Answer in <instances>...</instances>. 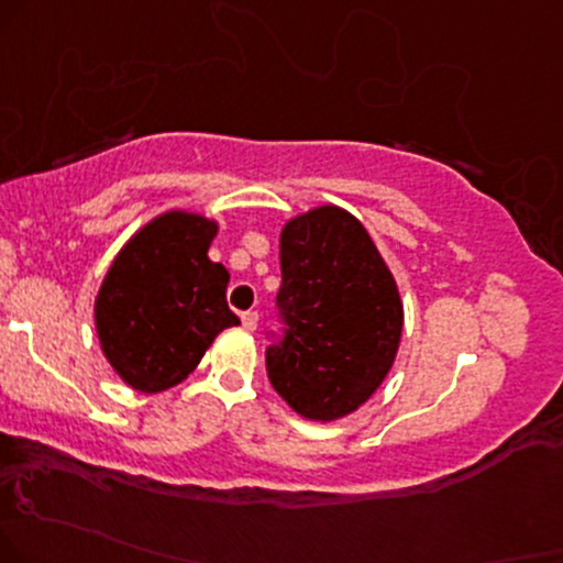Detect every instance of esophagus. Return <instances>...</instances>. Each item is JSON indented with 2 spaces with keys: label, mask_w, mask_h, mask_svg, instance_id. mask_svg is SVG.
Returning <instances> with one entry per match:
<instances>
[{
  "label": "esophagus",
  "mask_w": 563,
  "mask_h": 563,
  "mask_svg": "<svg viewBox=\"0 0 563 563\" xmlns=\"http://www.w3.org/2000/svg\"><path fill=\"white\" fill-rule=\"evenodd\" d=\"M242 325H245L247 331H255V325H258V313H255V310H247V313H242Z\"/></svg>",
  "instance_id": "esophagus-1"
}]
</instances>
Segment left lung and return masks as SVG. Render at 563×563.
<instances>
[{
	"label": "left lung",
	"mask_w": 563,
	"mask_h": 563,
	"mask_svg": "<svg viewBox=\"0 0 563 563\" xmlns=\"http://www.w3.org/2000/svg\"><path fill=\"white\" fill-rule=\"evenodd\" d=\"M282 334L266 350L276 394L308 420H336L373 397L401 339V300L365 227L321 206L282 229Z\"/></svg>",
	"instance_id": "left-lung-1"
}]
</instances>
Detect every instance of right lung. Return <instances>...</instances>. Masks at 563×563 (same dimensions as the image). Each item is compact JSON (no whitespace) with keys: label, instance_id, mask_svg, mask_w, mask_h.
<instances>
[{"label":"right lung","instance_id":"add662e5","mask_svg":"<svg viewBox=\"0 0 563 563\" xmlns=\"http://www.w3.org/2000/svg\"><path fill=\"white\" fill-rule=\"evenodd\" d=\"M217 221L169 211L117 255L96 297L103 355L137 391L156 394L196 371L240 318L227 305L229 271L208 258Z\"/></svg>","mask_w":563,"mask_h":563}]
</instances>
